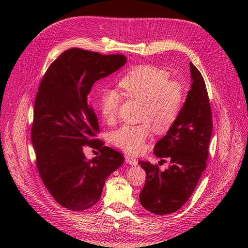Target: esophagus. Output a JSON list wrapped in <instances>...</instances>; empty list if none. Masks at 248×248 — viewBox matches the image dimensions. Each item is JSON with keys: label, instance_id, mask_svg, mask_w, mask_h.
Segmentation results:
<instances>
[{"label": "esophagus", "instance_id": "obj_1", "mask_svg": "<svg viewBox=\"0 0 248 248\" xmlns=\"http://www.w3.org/2000/svg\"><path fill=\"white\" fill-rule=\"evenodd\" d=\"M125 160H126V162H127L129 165H131V166H136V165H137V160L134 159L133 157H130L129 155H126V156H125Z\"/></svg>", "mask_w": 248, "mask_h": 248}]
</instances>
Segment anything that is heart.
I'll list each match as a JSON object with an SVG mask.
<instances>
[{
  "mask_svg": "<svg viewBox=\"0 0 248 248\" xmlns=\"http://www.w3.org/2000/svg\"><path fill=\"white\" fill-rule=\"evenodd\" d=\"M167 70L146 64L132 68L122 78L119 85L132 98L143 102L140 124H124L112 133L114 145L128 153L143 150L150 137L152 126L158 133L168 131L178 119L185 103L184 86L170 80ZM120 94L113 89H105L98 97V108L108 124L117 119Z\"/></svg>",
  "mask_w": 248,
  "mask_h": 248,
  "instance_id": "b5f03b06",
  "label": "heart"
}]
</instances>
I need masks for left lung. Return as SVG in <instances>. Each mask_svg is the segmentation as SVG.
Listing matches in <instances>:
<instances>
[{
  "label": "left lung",
  "mask_w": 248,
  "mask_h": 248,
  "mask_svg": "<svg viewBox=\"0 0 248 248\" xmlns=\"http://www.w3.org/2000/svg\"><path fill=\"white\" fill-rule=\"evenodd\" d=\"M191 88L174 124L154 147L162 158L158 165L139 161L146 171V181L139 194L140 204L151 213L167 215L185 205L194 191L206 168L212 135V113L205 81L199 70L189 62Z\"/></svg>",
  "instance_id": "1"
}]
</instances>
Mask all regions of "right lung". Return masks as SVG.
Here are the masks:
<instances>
[{"mask_svg":"<svg viewBox=\"0 0 248 248\" xmlns=\"http://www.w3.org/2000/svg\"><path fill=\"white\" fill-rule=\"evenodd\" d=\"M123 55H101L78 48L64 51L49 66L34 103L32 145L41 179L54 199L72 211L97 203L105 181L124 156L93 139L99 131L88 101L93 84L124 65ZM85 146L98 156L88 160Z\"/></svg>","mask_w":248,"mask_h":248,"instance_id":"add662e5","label":"right lung"}]
</instances>
